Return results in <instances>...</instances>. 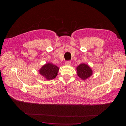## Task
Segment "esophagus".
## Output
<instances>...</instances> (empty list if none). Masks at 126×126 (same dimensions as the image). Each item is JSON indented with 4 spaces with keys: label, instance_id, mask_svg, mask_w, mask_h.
Returning <instances> with one entry per match:
<instances>
[{
    "label": "esophagus",
    "instance_id": "esophagus-1",
    "mask_svg": "<svg viewBox=\"0 0 126 126\" xmlns=\"http://www.w3.org/2000/svg\"><path fill=\"white\" fill-rule=\"evenodd\" d=\"M65 64L66 65L70 66V65H71V63L70 61H66V62H65Z\"/></svg>",
    "mask_w": 126,
    "mask_h": 126
}]
</instances>
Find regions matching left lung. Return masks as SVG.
Segmentation results:
<instances>
[{"instance_id": "8db88e82", "label": "left lung", "mask_w": 126, "mask_h": 126, "mask_svg": "<svg viewBox=\"0 0 126 126\" xmlns=\"http://www.w3.org/2000/svg\"><path fill=\"white\" fill-rule=\"evenodd\" d=\"M77 75L83 80H86L92 74V70L88 65L81 64L77 67Z\"/></svg>"}]
</instances>
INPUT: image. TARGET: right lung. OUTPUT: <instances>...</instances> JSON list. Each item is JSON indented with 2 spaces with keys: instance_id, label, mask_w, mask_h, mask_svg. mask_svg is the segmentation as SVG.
I'll return each instance as SVG.
<instances>
[{
  "instance_id": "right-lung-1",
  "label": "right lung",
  "mask_w": 126,
  "mask_h": 126,
  "mask_svg": "<svg viewBox=\"0 0 126 126\" xmlns=\"http://www.w3.org/2000/svg\"><path fill=\"white\" fill-rule=\"evenodd\" d=\"M59 68L51 63L45 64L39 70V73L47 80H50L55 78L57 75Z\"/></svg>"
}]
</instances>
